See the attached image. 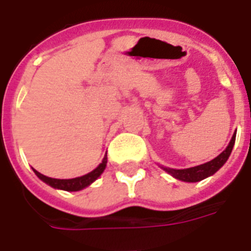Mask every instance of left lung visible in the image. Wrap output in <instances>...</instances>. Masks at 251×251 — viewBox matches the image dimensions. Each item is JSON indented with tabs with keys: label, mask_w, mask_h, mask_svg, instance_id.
Listing matches in <instances>:
<instances>
[{
	"label": "left lung",
	"mask_w": 251,
	"mask_h": 251,
	"mask_svg": "<svg viewBox=\"0 0 251 251\" xmlns=\"http://www.w3.org/2000/svg\"><path fill=\"white\" fill-rule=\"evenodd\" d=\"M234 142H236V133L233 134L230 142L227 145V147L225 150L220 154L219 156H216L215 159H212L210 162H206L204 164H200V166H196V167L191 168H184V170H175V168H167L162 167L166 172H168L170 175L175 177V179H179L181 181H189V183H195V181H200L205 177L213 175L215 172H217L220 168L223 167L225 162L227 160L230 152L233 150V146H234Z\"/></svg>",
	"instance_id": "8db88e82"
}]
</instances>
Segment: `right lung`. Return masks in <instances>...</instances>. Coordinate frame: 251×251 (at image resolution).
<instances>
[{"instance_id":"obj_1","label":"right lung","mask_w":251,"mask_h":251,"mask_svg":"<svg viewBox=\"0 0 251 251\" xmlns=\"http://www.w3.org/2000/svg\"><path fill=\"white\" fill-rule=\"evenodd\" d=\"M106 162H108V158H106V154H105L102 162H101L93 171H91L89 174H87V175H84V176L75 177V179H53V177H49L45 176V175H42L41 172H38L36 170H34V168H32V170L35 172L36 176L39 177L41 180L45 181L46 184L51 185L52 188L63 189V191H70V192H72V191H80V189L85 188V187H88L89 184H92V183L104 172L105 167H106Z\"/></svg>"}]
</instances>
